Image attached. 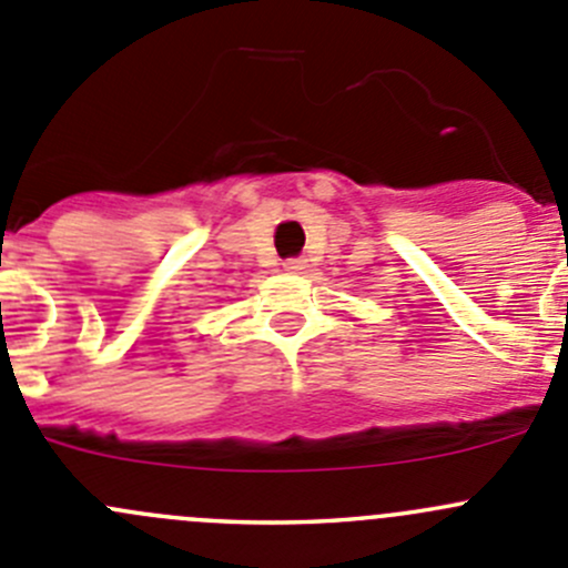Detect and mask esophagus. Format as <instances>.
<instances>
[{
  "instance_id": "obj_1",
  "label": "esophagus",
  "mask_w": 568,
  "mask_h": 568,
  "mask_svg": "<svg viewBox=\"0 0 568 568\" xmlns=\"http://www.w3.org/2000/svg\"><path fill=\"white\" fill-rule=\"evenodd\" d=\"M305 266H307V261H302V257H288V261L283 263V268L288 274H300Z\"/></svg>"
}]
</instances>
